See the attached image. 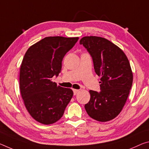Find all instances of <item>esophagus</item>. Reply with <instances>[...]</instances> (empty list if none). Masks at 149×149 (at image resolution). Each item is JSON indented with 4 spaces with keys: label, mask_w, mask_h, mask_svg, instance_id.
I'll use <instances>...</instances> for the list:
<instances>
[{
    "label": "esophagus",
    "mask_w": 149,
    "mask_h": 149,
    "mask_svg": "<svg viewBox=\"0 0 149 149\" xmlns=\"http://www.w3.org/2000/svg\"><path fill=\"white\" fill-rule=\"evenodd\" d=\"M79 91V90H78V89H73V92H74V95H75L76 94L78 93V92Z\"/></svg>",
    "instance_id": "1"
}]
</instances>
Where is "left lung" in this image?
I'll use <instances>...</instances> for the list:
<instances>
[{"label": "left lung", "mask_w": 149, "mask_h": 149, "mask_svg": "<svg viewBox=\"0 0 149 149\" xmlns=\"http://www.w3.org/2000/svg\"><path fill=\"white\" fill-rule=\"evenodd\" d=\"M101 76L100 91L90 90V100L85 105L87 114L96 121L106 122L116 117L125 104L133 84V73L125 54L108 40L86 36L80 40Z\"/></svg>", "instance_id": "8db88e82"}]
</instances>
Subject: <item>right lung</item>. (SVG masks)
Segmentation results:
<instances>
[{"label":"right lung","mask_w":149,"mask_h":149,"mask_svg":"<svg viewBox=\"0 0 149 149\" xmlns=\"http://www.w3.org/2000/svg\"><path fill=\"white\" fill-rule=\"evenodd\" d=\"M78 38L46 37L30 46L20 71V89L26 108L40 123L52 124L63 116L72 90L58 86L52 78L62 70L64 56Z\"/></svg>","instance_id":"add662e5"}]
</instances>
